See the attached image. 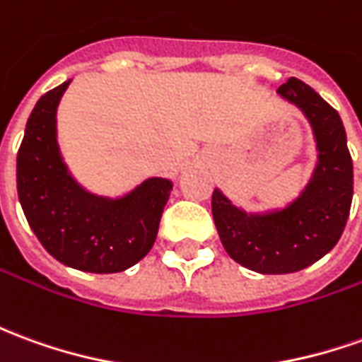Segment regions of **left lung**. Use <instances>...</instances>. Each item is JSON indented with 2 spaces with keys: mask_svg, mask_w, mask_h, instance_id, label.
Instances as JSON below:
<instances>
[{
  "mask_svg": "<svg viewBox=\"0 0 362 362\" xmlns=\"http://www.w3.org/2000/svg\"><path fill=\"white\" fill-rule=\"evenodd\" d=\"M278 95L302 111L317 160L302 192L284 207L245 211L219 188L211 214L227 255L260 274H290L310 267L337 245L353 199V160L339 113L298 78L278 88Z\"/></svg>",
  "mask_w": 362,
  "mask_h": 362,
  "instance_id": "left-lung-1",
  "label": "left lung"
}]
</instances>
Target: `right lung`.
Masks as SVG:
<instances>
[{"label":"right lung","instance_id":"add662e5","mask_svg":"<svg viewBox=\"0 0 362 362\" xmlns=\"http://www.w3.org/2000/svg\"><path fill=\"white\" fill-rule=\"evenodd\" d=\"M72 80L40 98L17 153V194L42 247L70 269L111 274L153 249L173 180L146 178L110 198L86 189L68 170L57 137V110Z\"/></svg>","mask_w":362,"mask_h":362}]
</instances>
